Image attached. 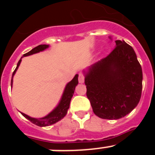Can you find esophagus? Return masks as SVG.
<instances>
[{
	"label": "esophagus",
	"mask_w": 155,
	"mask_h": 155,
	"mask_svg": "<svg viewBox=\"0 0 155 155\" xmlns=\"http://www.w3.org/2000/svg\"><path fill=\"white\" fill-rule=\"evenodd\" d=\"M78 81H79V83H84V74H82V73L79 74Z\"/></svg>",
	"instance_id": "obj_1"
}]
</instances>
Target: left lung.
Here are the masks:
<instances>
[{
  "label": "left lung",
  "instance_id": "8db88e82",
  "mask_svg": "<svg viewBox=\"0 0 155 155\" xmlns=\"http://www.w3.org/2000/svg\"><path fill=\"white\" fill-rule=\"evenodd\" d=\"M116 44L107 57L91 66L84 79L93 112L105 120L124 117L141 97L143 74L136 53L124 41Z\"/></svg>",
  "mask_w": 155,
  "mask_h": 155
}]
</instances>
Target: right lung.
I'll list each match as a JSON object with an SVG mask.
<instances>
[{"label":"right lung","mask_w":155,"mask_h":155,"mask_svg":"<svg viewBox=\"0 0 155 155\" xmlns=\"http://www.w3.org/2000/svg\"><path fill=\"white\" fill-rule=\"evenodd\" d=\"M49 47L48 45H39V46H36V47L33 48L31 51L28 52V53H25L23 57H26V56L31 55V54H34V53H39V52L42 51V50H46V48ZM21 60L18 61L17 64V67H16L15 70L14 71L13 74H12V78H13L14 74H15L16 71H17L18 68L19 64L21 63ZM12 81H11V85H12ZM78 84V75L76 74L74 76V78H73V80L70 81L67 86L65 87V90L64 91V94H63L62 98L61 100V102L59 103V105H57V107L53 111H52L51 113L49 115H47L46 116L43 117V118L41 119H35L31 118L30 116H27L25 113H21L22 114V116L24 117H25L26 119H28L30 122H31L32 124H35V125L39 126V127H47V126L52 125L53 124H56L57 122H58L59 120H61V119H63L64 116H66L67 113H68V110L70 107V102H71V100L72 96H73L74 92L75 87H76L77 84Z\"/></svg>","instance_id":"1"}]
</instances>
